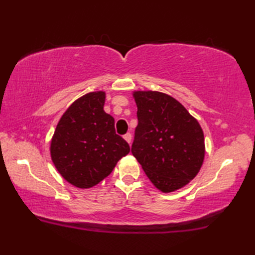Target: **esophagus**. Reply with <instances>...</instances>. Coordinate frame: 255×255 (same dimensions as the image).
I'll return each mask as SVG.
<instances>
[{
    "label": "esophagus",
    "instance_id": "esophagus-1",
    "mask_svg": "<svg viewBox=\"0 0 255 255\" xmlns=\"http://www.w3.org/2000/svg\"><path fill=\"white\" fill-rule=\"evenodd\" d=\"M124 139L126 140V141H127L129 144H130V142H131V133H126V134H125Z\"/></svg>",
    "mask_w": 255,
    "mask_h": 255
}]
</instances>
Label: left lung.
<instances>
[{
  "mask_svg": "<svg viewBox=\"0 0 255 255\" xmlns=\"http://www.w3.org/2000/svg\"><path fill=\"white\" fill-rule=\"evenodd\" d=\"M138 112L131 153L162 193L180 189L197 175L205 139L197 119L174 97L156 91H134Z\"/></svg>",
  "mask_w": 255,
  "mask_h": 255,
  "instance_id": "1",
  "label": "left lung"
}]
</instances>
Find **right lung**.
I'll list each match as a JSON object with an SVG mask.
<instances>
[{
  "label": "right lung",
  "instance_id": "right-lung-1",
  "mask_svg": "<svg viewBox=\"0 0 255 255\" xmlns=\"http://www.w3.org/2000/svg\"><path fill=\"white\" fill-rule=\"evenodd\" d=\"M106 93L90 92L74 101L59 121L50 155L60 175L79 188H91L108 176L130 151L104 112Z\"/></svg>",
  "mask_w": 255,
  "mask_h": 255
}]
</instances>
